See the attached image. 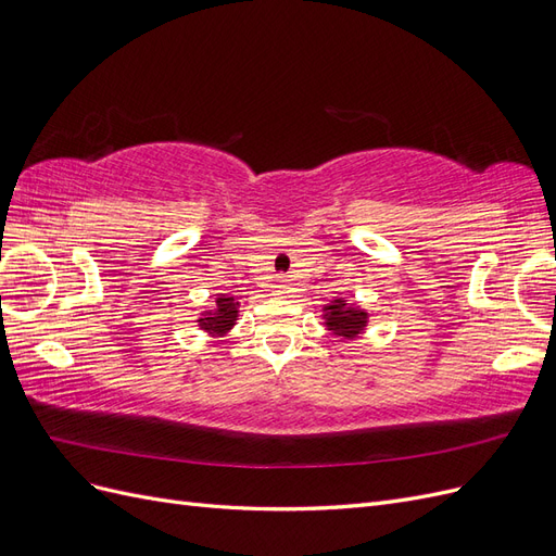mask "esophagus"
<instances>
[{"label":"esophagus","instance_id":"34e87169","mask_svg":"<svg viewBox=\"0 0 556 556\" xmlns=\"http://www.w3.org/2000/svg\"><path fill=\"white\" fill-rule=\"evenodd\" d=\"M274 292H276V294H288V285H285V280H278V282L274 285Z\"/></svg>","mask_w":556,"mask_h":556}]
</instances>
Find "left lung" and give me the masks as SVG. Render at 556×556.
<instances>
[{"label": "left lung", "instance_id": "left-lung-1", "mask_svg": "<svg viewBox=\"0 0 556 556\" xmlns=\"http://www.w3.org/2000/svg\"><path fill=\"white\" fill-rule=\"evenodd\" d=\"M366 323L368 313L357 306H348L343 299H333L329 306H325V327L339 339H355L364 331Z\"/></svg>", "mask_w": 556, "mask_h": 556}]
</instances>
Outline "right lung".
I'll list each match as a JSON object with an SVG mask.
<instances>
[{
	"label": "right lung",
	"mask_w": 556,
	"mask_h": 556,
	"mask_svg": "<svg viewBox=\"0 0 556 556\" xmlns=\"http://www.w3.org/2000/svg\"><path fill=\"white\" fill-rule=\"evenodd\" d=\"M237 317H239V301L233 296L220 294L215 299V308L204 311V315H201L197 323L201 329L213 336H225L233 327V323H237Z\"/></svg>",
	"instance_id": "add662e5"
}]
</instances>
